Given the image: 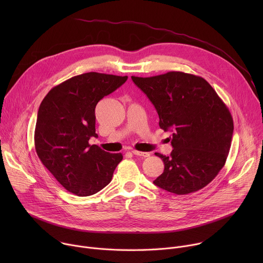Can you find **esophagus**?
<instances>
[{"label": "esophagus", "instance_id": "34e87169", "mask_svg": "<svg viewBox=\"0 0 263 263\" xmlns=\"http://www.w3.org/2000/svg\"><path fill=\"white\" fill-rule=\"evenodd\" d=\"M131 152H132L134 155H136V156H141V157H148V156H149L148 153L140 152V151H137V149H132Z\"/></svg>", "mask_w": 263, "mask_h": 263}]
</instances>
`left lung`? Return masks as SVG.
I'll return each instance as SVG.
<instances>
[{
	"label": "left lung",
	"instance_id": "left-lung-1",
	"mask_svg": "<svg viewBox=\"0 0 263 263\" xmlns=\"http://www.w3.org/2000/svg\"><path fill=\"white\" fill-rule=\"evenodd\" d=\"M131 78L154 105L159 127L173 132L171 156L155 153L164 171L153 183L176 195L202 190L222 168L230 151L234 126L228 107L205 79L192 73Z\"/></svg>",
	"mask_w": 263,
	"mask_h": 263
}]
</instances>
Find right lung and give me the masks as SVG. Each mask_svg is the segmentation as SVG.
<instances>
[{
	"label": "right lung",
	"instance_id": "obj_1",
	"mask_svg": "<svg viewBox=\"0 0 263 263\" xmlns=\"http://www.w3.org/2000/svg\"><path fill=\"white\" fill-rule=\"evenodd\" d=\"M127 76L85 72L53 87L43 100L34 133L43 164L66 191L78 197L97 194L108 185L121 153L89 144L96 133L95 109L100 100L122 86Z\"/></svg>",
	"mask_w": 263,
	"mask_h": 263
}]
</instances>
